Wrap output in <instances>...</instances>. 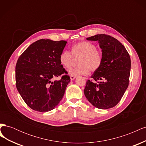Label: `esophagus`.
Masks as SVG:
<instances>
[{"mask_svg": "<svg viewBox=\"0 0 146 146\" xmlns=\"http://www.w3.org/2000/svg\"><path fill=\"white\" fill-rule=\"evenodd\" d=\"M76 78V76H70V80H74L75 78Z\"/></svg>", "mask_w": 146, "mask_h": 146, "instance_id": "esophagus-1", "label": "esophagus"}]
</instances>
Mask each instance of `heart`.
Segmentation results:
<instances>
[{"mask_svg": "<svg viewBox=\"0 0 146 146\" xmlns=\"http://www.w3.org/2000/svg\"><path fill=\"white\" fill-rule=\"evenodd\" d=\"M71 54L68 50H63L59 56L61 65L66 69H69L72 64L73 57L79 58L78 60V67L71 68L69 73L71 76L83 75L86 76L90 72H96L102 65L104 56L102 51L93 42L83 41L74 44L70 48Z\"/></svg>", "mask_w": 146, "mask_h": 146, "instance_id": "obj_1", "label": "heart"}]
</instances>
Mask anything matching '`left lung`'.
<instances>
[{"label": "left lung", "instance_id": "1", "mask_svg": "<svg viewBox=\"0 0 146 146\" xmlns=\"http://www.w3.org/2000/svg\"><path fill=\"white\" fill-rule=\"evenodd\" d=\"M87 40L98 41L102 48V65L88 80L84 93L88 101L100 109L113 108L119 102L129 83L131 60L125 47L117 39L99 34Z\"/></svg>", "mask_w": 146, "mask_h": 146}]
</instances>
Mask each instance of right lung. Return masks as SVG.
Instances as JSON below:
<instances>
[{"instance_id": "obj_1", "label": "right lung", "mask_w": 146, "mask_h": 146, "mask_svg": "<svg viewBox=\"0 0 146 146\" xmlns=\"http://www.w3.org/2000/svg\"><path fill=\"white\" fill-rule=\"evenodd\" d=\"M67 43L41 39L32 43L19 57L16 65V85L22 98L35 111L54 109L63 98L70 82L59 56ZM60 76V81H53Z\"/></svg>"}]
</instances>
